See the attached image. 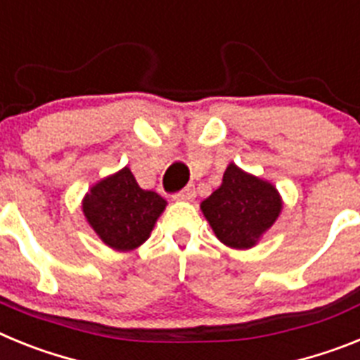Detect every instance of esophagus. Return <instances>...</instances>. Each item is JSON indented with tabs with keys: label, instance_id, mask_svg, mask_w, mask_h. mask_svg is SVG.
<instances>
[{
	"label": "esophagus",
	"instance_id": "34e87169",
	"mask_svg": "<svg viewBox=\"0 0 360 360\" xmlns=\"http://www.w3.org/2000/svg\"><path fill=\"white\" fill-rule=\"evenodd\" d=\"M177 201H193L195 199V188H193L192 184H188L186 188H183L181 192L176 193Z\"/></svg>",
	"mask_w": 360,
	"mask_h": 360
}]
</instances>
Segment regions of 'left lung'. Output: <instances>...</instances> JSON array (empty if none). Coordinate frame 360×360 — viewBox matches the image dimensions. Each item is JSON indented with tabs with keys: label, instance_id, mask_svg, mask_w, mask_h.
Wrapping results in <instances>:
<instances>
[{
	"label": "left lung",
	"instance_id": "1",
	"mask_svg": "<svg viewBox=\"0 0 360 360\" xmlns=\"http://www.w3.org/2000/svg\"><path fill=\"white\" fill-rule=\"evenodd\" d=\"M283 201L274 184L246 174L233 162L224 170L223 183L201 202L206 221L221 243L248 250L277 221Z\"/></svg>",
	"mask_w": 360,
	"mask_h": 360
}]
</instances>
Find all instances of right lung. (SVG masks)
I'll return each mask as SVG.
<instances>
[{
  "mask_svg": "<svg viewBox=\"0 0 360 360\" xmlns=\"http://www.w3.org/2000/svg\"><path fill=\"white\" fill-rule=\"evenodd\" d=\"M165 208L167 201L143 190L128 167L94 184L83 199V214L94 232L117 252L141 246Z\"/></svg>",
  "mask_w": 360,
  "mask_h": 360,
  "instance_id": "1",
  "label": "right lung"
}]
</instances>
